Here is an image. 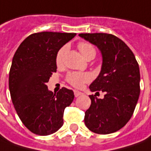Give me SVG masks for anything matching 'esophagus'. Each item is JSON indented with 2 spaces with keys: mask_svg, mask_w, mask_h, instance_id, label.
I'll return each mask as SVG.
<instances>
[{
  "mask_svg": "<svg viewBox=\"0 0 151 151\" xmlns=\"http://www.w3.org/2000/svg\"><path fill=\"white\" fill-rule=\"evenodd\" d=\"M83 93H81V92H79V91H74V96H75L76 97H78V96H80V95H82Z\"/></svg>",
  "mask_w": 151,
  "mask_h": 151,
  "instance_id": "obj_1",
  "label": "esophagus"
}]
</instances>
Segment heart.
Returning <instances> with one entry per match:
<instances>
[{
    "label": "heart",
    "mask_w": 151,
    "mask_h": 151,
    "mask_svg": "<svg viewBox=\"0 0 151 151\" xmlns=\"http://www.w3.org/2000/svg\"><path fill=\"white\" fill-rule=\"evenodd\" d=\"M78 47L80 53L85 59H87L92 54H93L94 56L96 54V50L94 49V47L88 43H83V42L80 43L78 44ZM65 50H66V47H63L62 49L59 50L57 54L56 63L58 65H60L62 63L63 56ZM90 79H91V75L87 73H71L67 77L68 82L75 88L82 87L84 83L88 82Z\"/></svg>",
    "instance_id": "b5f03b06"
}]
</instances>
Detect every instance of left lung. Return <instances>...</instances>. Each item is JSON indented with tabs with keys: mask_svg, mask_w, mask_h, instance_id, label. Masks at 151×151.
I'll use <instances>...</instances> for the list:
<instances>
[{
	"mask_svg": "<svg viewBox=\"0 0 151 151\" xmlns=\"http://www.w3.org/2000/svg\"><path fill=\"white\" fill-rule=\"evenodd\" d=\"M78 35L97 46L101 52V72L89 88L91 92L106 93L102 99L89 96L92 103L85 112V125L97 134L117 132L131 119L139 99L138 63L130 48L113 35L88 33Z\"/></svg>",
	"mask_w": 151,
	"mask_h": 151,
	"instance_id": "8db88e82",
	"label": "left lung"
}]
</instances>
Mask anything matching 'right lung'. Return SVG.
Masks as SVG:
<instances>
[{"label":"right lung","mask_w":151,"mask_h":151,"mask_svg":"<svg viewBox=\"0 0 151 151\" xmlns=\"http://www.w3.org/2000/svg\"><path fill=\"white\" fill-rule=\"evenodd\" d=\"M75 33L32 34L17 49L12 59L9 89L19 119L33 133L48 136L63 124V111L73 101L72 90L62 88L57 94L46 83L56 72L58 50Z\"/></svg>","instance_id":"right-lung-1"}]
</instances>
